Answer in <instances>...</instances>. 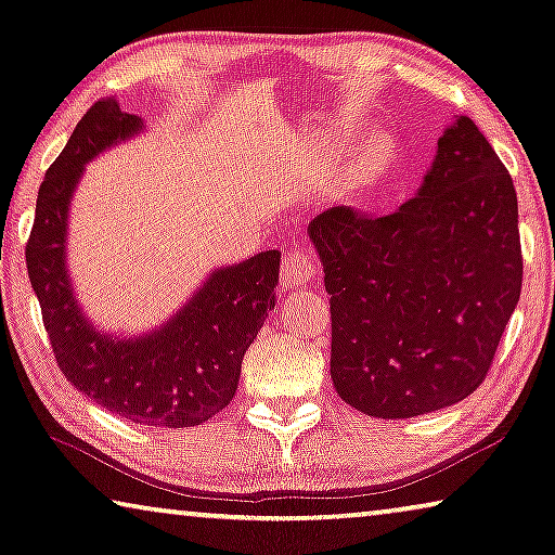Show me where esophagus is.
Segmentation results:
<instances>
[{
    "mask_svg": "<svg viewBox=\"0 0 555 555\" xmlns=\"http://www.w3.org/2000/svg\"><path fill=\"white\" fill-rule=\"evenodd\" d=\"M281 276L288 286H304L315 279V257L306 246H292L284 254V263H281Z\"/></svg>",
    "mask_w": 555,
    "mask_h": 555,
    "instance_id": "1",
    "label": "esophagus"
}]
</instances>
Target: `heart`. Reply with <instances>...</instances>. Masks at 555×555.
Masks as SVG:
<instances>
[{
  "mask_svg": "<svg viewBox=\"0 0 555 555\" xmlns=\"http://www.w3.org/2000/svg\"><path fill=\"white\" fill-rule=\"evenodd\" d=\"M385 160H388V145L377 143L375 151H373V163L380 165V163H385Z\"/></svg>",
  "mask_w": 555,
  "mask_h": 555,
  "instance_id": "b5f03b06",
  "label": "heart"
}]
</instances>
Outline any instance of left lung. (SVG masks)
<instances>
[{
	"label": "left lung",
	"mask_w": 555,
	"mask_h": 555,
	"mask_svg": "<svg viewBox=\"0 0 555 555\" xmlns=\"http://www.w3.org/2000/svg\"><path fill=\"white\" fill-rule=\"evenodd\" d=\"M331 296V377L350 408L404 420L487 377L521 296L512 175L467 116L392 215L331 207L309 224Z\"/></svg>",
	"instance_id": "left-lung-1"
}]
</instances>
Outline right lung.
I'll return each instance as SVG.
<instances>
[{
    "instance_id": "add662e5",
    "label": "right lung",
    "mask_w": 555,
    "mask_h": 555,
    "mask_svg": "<svg viewBox=\"0 0 555 555\" xmlns=\"http://www.w3.org/2000/svg\"><path fill=\"white\" fill-rule=\"evenodd\" d=\"M140 128V118L122 113L116 99L95 101L83 113L39 188L26 269L56 363L78 392L140 425L195 427L234 398L246 348L274 309L281 251L215 271L160 331L128 340L95 331L66 274L68 202L83 165Z\"/></svg>"
}]
</instances>
